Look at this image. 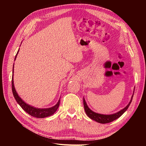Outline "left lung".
<instances>
[{"label": "left lung", "mask_w": 146, "mask_h": 146, "mask_svg": "<svg viewBox=\"0 0 146 146\" xmlns=\"http://www.w3.org/2000/svg\"><path fill=\"white\" fill-rule=\"evenodd\" d=\"M133 96H132L131 100L129 102V104L127 105L126 107H125L123 109L121 110L120 111H119L115 114H110V115H105V114H98L96 113L94 111H92V110H91L89 107H88V105L86 103V102L85 99H83V105H84V108H85V111L86 112V114H87V116L91 118L92 120H94L96 122H98L100 123H107L111 122L114 120H116V119L119 118L120 116H121L122 114H123L126 110L129 108L130 106L132 99H133Z\"/></svg>", "instance_id": "8db88e82"}]
</instances>
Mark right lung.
Segmentation results:
<instances>
[{"mask_svg":"<svg viewBox=\"0 0 146 146\" xmlns=\"http://www.w3.org/2000/svg\"><path fill=\"white\" fill-rule=\"evenodd\" d=\"M19 52V50L17 51V54L15 56V60L16 58V56L17 54ZM13 68H14V65H13ZM13 70L14 69H13V76H12V80H11V86H12V92H13V94L16 100V102L18 104L21 106L25 111L27 112L28 114H29L30 115L32 116H33L35 117H37V118H44L47 116H50L52 115L53 114H54V113L56 111V110L58 109L60 102V99H59L58 103H57L55 106H54L53 107L49 108H35L33 107H32L27 104H25L24 102L19 98V96L17 95V92L15 90V88L14 86V84H13Z\"/></svg>","mask_w":146,"mask_h":146,"instance_id":"add662e5","label":"right lung"}]
</instances>
